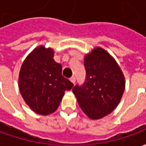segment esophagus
<instances>
[{
    "label": "esophagus",
    "mask_w": 146,
    "mask_h": 146,
    "mask_svg": "<svg viewBox=\"0 0 146 146\" xmlns=\"http://www.w3.org/2000/svg\"><path fill=\"white\" fill-rule=\"evenodd\" d=\"M70 81H71V82L73 83V84H75V82H76V79H75V77H74V76H72V77L70 78Z\"/></svg>",
    "instance_id": "esophagus-1"
}]
</instances>
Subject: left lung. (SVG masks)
Instances as JSON below:
<instances>
[{
    "label": "left lung",
    "mask_w": 146,
    "mask_h": 146,
    "mask_svg": "<svg viewBox=\"0 0 146 146\" xmlns=\"http://www.w3.org/2000/svg\"><path fill=\"white\" fill-rule=\"evenodd\" d=\"M85 82L73 88L80 107L92 119H99L115 110L125 89V77L111 54L96 47L84 55Z\"/></svg>",
    "instance_id": "1"
}]
</instances>
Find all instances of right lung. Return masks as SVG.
<instances>
[{"instance_id":"right-lung-1","label":"right lung","mask_w":146,"mask_h":146,"mask_svg":"<svg viewBox=\"0 0 146 146\" xmlns=\"http://www.w3.org/2000/svg\"><path fill=\"white\" fill-rule=\"evenodd\" d=\"M54 50L40 45L27 55L19 76V88L27 106L37 114L55 112L73 83L62 75V65L54 60Z\"/></svg>"}]
</instances>
